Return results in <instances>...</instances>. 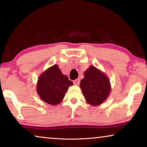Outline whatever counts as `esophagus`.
I'll use <instances>...</instances> for the list:
<instances>
[{
	"label": "esophagus",
	"instance_id": "34e87169",
	"mask_svg": "<svg viewBox=\"0 0 147 147\" xmlns=\"http://www.w3.org/2000/svg\"><path fill=\"white\" fill-rule=\"evenodd\" d=\"M80 79H76L75 80L73 81V83H74V85L78 86L80 84Z\"/></svg>",
	"mask_w": 147,
	"mask_h": 147
}]
</instances>
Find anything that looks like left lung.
<instances>
[{
  "instance_id": "left-lung-1",
  "label": "left lung",
  "mask_w": 147,
  "mask_h": 147,
  "mask_svg": "<svg viewBox=\"0 0 147 147\" xmlns=\"http://www.w3.org/2000/svg\"><path fill=\"white\" fill-rule=\"evenodd\" d=\"M80 88L87 102L93 106L102 104L111 92L108 76L93 65L89 66L86 70Z\"/></svg>"
}]
</instances>
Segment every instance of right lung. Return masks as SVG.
Returning <instances> with one entry per match:
<instances>
[{
	"label": "right lung",
	"mask_w": 147,
	"mask_h": 147,
	"mask_svg": "<svg viewBox=\"0 0 147 147\" xmlns=\"http://www.w3.org/2000/svg\"><path fill=\"white\" fill-rule=\"evenodd\" d=\"M73 85V83L62 74L58 65L55 64L39 76L36 91L41 100L55 106L61 102L69 87Z\"/></svg>",
	"instance_id": "obj_1"
}]
</instances>
